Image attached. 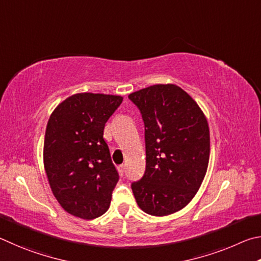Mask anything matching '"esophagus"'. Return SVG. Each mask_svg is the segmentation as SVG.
I'll list each match as a JSON object with an SVG mask.
<instances>
[{"instance_id": "1", "label": "esophagus", "mask_w": 261, "mask_h": 261, "mask_svg": "<svg viewBox=\"0 0 261 261\" xmlns=\"http://www.w3.org/2000/svg\"><path fill=\"white\" fill-rule=\"evenodd\" d=\"M125 170H126V166H125V165H120V166H119V172H120L121 175L123 174V173H125Z\"/></svg>"}]
</instances>
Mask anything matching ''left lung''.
<instances>
[{"label":"left lung","mask_w":261,"mask_h":261,"mask_svg":"<svg viewBox=\"0 0 261 261\" xmlns=\"http://www.w3.org/2000/svg\"><path fill=\"white\" fill-rule=\"evenodd\" d=\"M142 113L145 172L132 184L139 207L153 217L184 208L197 194L210 159L207 119L179 86L153 85L128 95Z\"/></svg>","instance_id":"obj_1"}]
</instances>
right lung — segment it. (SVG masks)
<instances>
[{
	"mask_svg": "<svg viewBox=\"0 0 261 261\" xmlns=\"http://www.w3.org/2000/svg\"><path fill=\"white\" fill-rule=\"evenodd\" d=\"M122 96L79 93L57 105L43 144V165L50 188L72 216L91 220L108 211L119 180L103 139L105 122Z\"/></svg>",
	"mask_w": 261,
	"mask_h": 261,
	"instance_id": "add662e5",
	"label": "right lung"
}]
</instances>
